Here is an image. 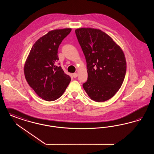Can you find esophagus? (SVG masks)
Wrapping results in <instances>:
<instances>
[{
  "mask_svg": "<svg viewBox=\"0 0 154 154\" xmlns=\"http://www.w3.org/2000/svg\"><path fill=\"white\" fill-rule=\"evenodd\" d=\"M77 76H78V74H77V73H74L73 74V77L74 78H76Z\"/></svg>",
  "mask_w": 154,
  "mask_h": 154,
  "instance_id": "34e87169",
  "label": "esophagus"
}]
</instances>
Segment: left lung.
<instances>
[{"label":"left lung","instance_id":"1","mask_svg":"<svg viewBox=\"0 0 154 154\" xmlns=\"http://www.w3.org/2000/svg\"><path fill=\"white\" fill-rule=\"evenodd\" d=\"M75 32L86 59L88 77L83 88L93 100L105 101L116 93L124 80L127 63L123 50L99 29L80 28Z\"/></svg>","mask_w":154,"mask_h":154}]
</instances>
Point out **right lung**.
Wrapping results in <instances>:
<instances>
[{"instance_id":"obj_1","label":"right lung","mask_w":154,"mask_h":154,"mask_svg":"<svg viewBox=\"0 0 154 154\" xmlns=\"http://www.w3.org/2000/svg\"><path fill=\"white\" fill-rule=\"evenodd\" d=\"M72 30L63 29L50 31L34 43L24 66L25 78L37 95L48 101L60 98L70 82L60 66L58 49Z\"/></svg>"}]
</instances>
